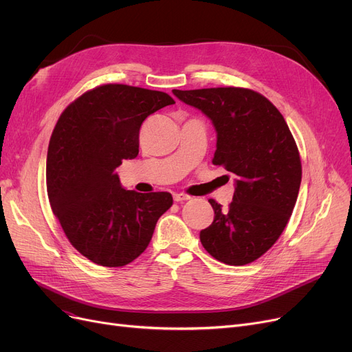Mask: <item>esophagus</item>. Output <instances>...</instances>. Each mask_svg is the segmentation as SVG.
I'll use <instances>...</instances> for the list:
<instances>
[{
	"label": "esophagus",
	"instance_id": "obj_1",
	"mask_svg": "<svg viewBox=\"0 0 352 352\" xmlns=\"http://www.w3.org/2000/svg\"><path fill=\"white\" fill-rule=\"evenodd\" d=\"M173 198H174V201H175V202H182V201H187V199H190V195H187V194H181V192H174V194H173Z\"/></svg>",
	"mask_w": 352,
	"mask_h": 352
}]
</instances>
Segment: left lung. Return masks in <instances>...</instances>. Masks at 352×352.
<instances>
[{
  "mask_svg": "<svg viewBox=\"0 0 352 352\" xmlns=\"http://www.w3.org/2000/svg\"><path fill=\"white\" fill-rule=\"evenodd\" d=\"M173 94L212 121V164L235 175L228 208L210 199L214 221L199 232L201 244L221 263L250 264L280 238L297 202L302 175L297 144L280 111L252 89H173Z\"/></svg>",
  "mask_w": 352,
  "mask_h": 352,
  "instance_id": "1",
  "label": "left lung"
}]
</instances>
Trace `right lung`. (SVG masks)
I'll return each instance as SVG.
<instances>
[{
  "label": "right lung",
  "instance_id": "obj_1",
  "mask_svg": "<svg viewBox=\"0 0 352 352\" xmlns=\"http://www.w3.org/2000/svg\"><path fill=\"white\" fill-rule=\"evenodd\" d=\"M175 104L165 92L107 84L71 102L55 125L47 154V191L71 245L102 267H124L150 244L170 192L125 190L116 173L138 155L140 128Z\"/></svg>",
  "mask_w": 352,
  "mask_h": 352
}]
</instances>
